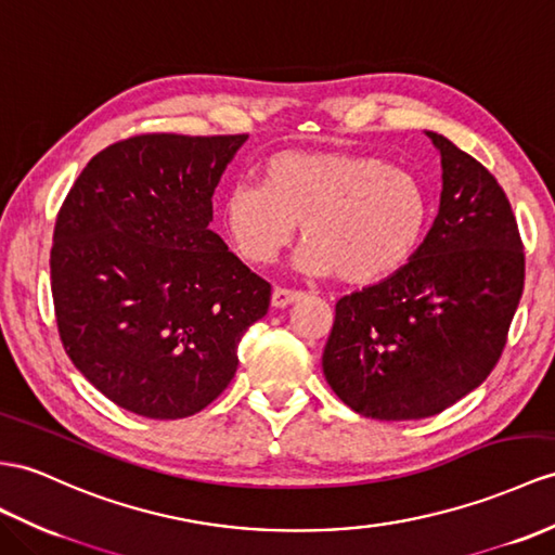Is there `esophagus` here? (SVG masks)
I'll return each instance as SVG.
<instances>
[{
  "instance_id": "esophagus-1",
  "label": "esophagus",
  "mask_w": 555,
  "mask_h": 555,
  "mask_svg": "<svg viewBox=\"0 0 555 555\" xmlns=\"http://www.w3.org/2000/svg\"><path fill=\"white\" fill-rule=\"evenodd\" d=\"M301 299H304L301 292L282 289V287H275L273 294H270V304H273V308H287V306L301 301Z\"/></svg>"
}]
</instances>
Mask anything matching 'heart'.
Returning a JSON list of instances; mask_svg holds the SVG:
<instances>
[{
    "label": "heart",
    "mask_w": 555,
    "mask_h": 555,
    "mask_svg": "<svg viewBox=\"0 0 555 555\" xmlns=\"http://www.w3.org/2000/svg\"><path fill=\"white\" fill-rule=\"evenodd\" d=\"M225 235L249 263L273 261L301 223L294 266L310 278L339 273L374 285L408 266L434 221V197L416 173L350 151H285L263 165V183L223 195Z\"/></svg>",
    "instance_id": "heart-1"
}]
</instances>
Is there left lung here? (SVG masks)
Returning a JSON list of instances; mask_svg holds the SVG:
<instances>
[{"mask_svg": "<svg viewBox=\"0 0 555 555\" xmlns=\"http://www.w3.org/2000/svg\"><path fill=\"white\" fill-rule=\"evenodd\" d=\"M440 153L434 225L393 278L336 304L322 372L350 410L379 422L434 416L488 379L522 296L516 216L478 159L426 131Z\"/></svg>", "mask_w": 555, "mask_h": 555, "instance_id": "8db88e82", "label": "left lung"}]
</instances>
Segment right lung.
<instances>
[{
	"instance_id": "1",
	"label": "right lung",
	"mask_w": 555,
	"mask_h": 555,
	"mask_svg": "<svg viewBox=\"0 0 555 555\" xmlns=\"http://www.w3.org/2000/svg\"><path fill=\"white\" fill-rule=\"evenodd\" d=\"M247 137L145 133L105 147L67 193L51 247L59 334L121 410L183 418L223 393L270 285L209 223Z\"/></svg>"
}]
</instances>
